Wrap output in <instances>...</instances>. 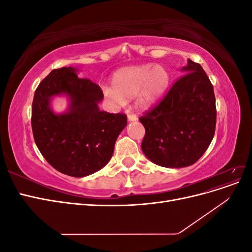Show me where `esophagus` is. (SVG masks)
I'll return each instance as SVG.
<instances>
[{
    "instance_id": "34e87169",
    "label": "esophagus",
    "mask_w": 252,
    "mask_h": 252,
    "mask_svg": "<svg viewBox=\"0 0 252 252\" xmlns=\"http://www.w3.org/2000/svg\"><path fill=\"white\" fill-rule=\"evenodd\" d=\"M127 118H128V121H129V122H133V121L138 120V118H136V116H135V114H133V113H128Z\"/></svg>"
}]
</instances>
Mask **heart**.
<instances>
[{"mask_svg": "<svg viewBox=\"0 0 252 252\" xmlns=\"http://www.w3.org/2000/svg\"><path fill=\"white\" fill-rule=\"evenodd\" d=\"M112 88L105 94L118 104L135 97L136 108L149 110L162 100L169 86V73L161 65L150 64L126 67L112 78Z\"/></svg>", "mask_w": 252, "mask_h": 252, "instance_id": "obj_1", "label": "heart"}]
</instances>
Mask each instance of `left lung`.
Masks as SVG:
<instances>
[{
	"instance_id": "1",
	"label": "left lung",
	"mask_w": 252,
	"mask_h": 252,
	"mask_svg": "<svg viewBox=\"0 0 252 252\" xmlns=\"http://www.w3.org/2000/svg\"><path fill=\"white\" fill-rule=\"evenodd\" d=\"M185 74L155 108L140 118L145 127L142 150L151 162L182 168L207 150L216 131L213 86L202 66L188 59Z\"/></svg>"
}]
</instances>
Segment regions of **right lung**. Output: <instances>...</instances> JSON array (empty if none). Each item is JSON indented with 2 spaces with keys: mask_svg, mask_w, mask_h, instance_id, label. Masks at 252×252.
Masks as SVG:
<instances>
[{
  "mask_svg": "<svg viewBox=\"0 0 252 252\" xmlns=\"http://www.w3.org/2000/svg\"><path fill=\"white\" fill-rule=\"evenodd\" d=\"M78 71L73 67L53 69L40 83L33 96L32 127L37 148L53 168L83 178L109 162L127 117L101 111L102 89L78 78ZM60 95H65L70 105L65 113L56 114L50 103Z\"/></svg>",
  "mask_w": 252,
  "mask_h": 252,
  "instance_id": "add662e5",
  "label": "right lung"
}]
</instances>
